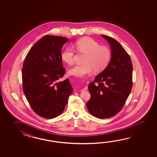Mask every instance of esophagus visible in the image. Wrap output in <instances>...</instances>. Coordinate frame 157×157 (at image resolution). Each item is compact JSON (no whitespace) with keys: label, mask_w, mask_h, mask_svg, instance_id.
Returning <instances> with one entry per match:
<instances>
[{"label":"esophagus","mask_w":157,"mask_h":157,"mask_svg":"<svg viewBox=\"0 0 157 157\" xmlns=\"http://www.w3.org/2000/svg\"><path fill=\"white\" fill-rule=\"evenodd\" d=\"M87 89H88V87H87V86H86L84 87L83 89H82L81 90V91H85V90H87Z\"/></svg>","instance_id":"34e87169"}]
</instances>
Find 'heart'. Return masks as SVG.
<instances>
[{"label": "heart", "mask_w": 157, "mask_h": 157, "mask_svg": "<svg viewBox=\"0 0 157 157\" xmlns=\"http://www.w3.org/2000/svg\"><path fill=\"white\" fill-rule=\"evenodd\" d=\"M75 49L80 53L85 54L82 65H76L71 68L68 73L76 77H84L90 75L93 70L96 72H100L107 67L111 58V52L109 48L100 46L93 39L84 37L77 40L74 44ZM74 50L70 48L64 50L61 58L64 62L72 65L74 62Z\"/></svg>", "instance_id": "b5f03b06"}]
</instances>
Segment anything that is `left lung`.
I'll return each mask as SVG.
<instances>
[{
  "label": "left lung",
  "mask_w": 157,
  "mask_h": 157,
  "mask_svg": "<svg viewBox=\"0 0 157 157\" xmlns=\"http://www.w3.org/2000/svg\"><path fill=\"white\" fill-rule=\"evenodd\" d=\"M101 36L110 45L111 58L107 67L89 83L91 97L86 107L91 115L103 119L122 109L132 86L133 68L130 57L120 44L111 37Z\"/></svg>",
  "instance_id": "obj_1"
}]
</instances>
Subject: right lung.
Returning <instances> with one entry per match:
<instances>
[{"label":"right lung","instance_id":"obj_1","mask_svg":"<svg viewBox=\"0 0 157 157\" xmlns=\"http://www.w3.org/2000/svg\"><path fill=\"white\" fill-rule=\"evenodd\" d=\"M68 41L63 37L46 35L30 49L24 60V94L33 111L45 118L60 115L73 91L68 78L58 82L66 71L61 49Z\"/></svg>","mask_w":157,"mask_h":157}]
</instances>
